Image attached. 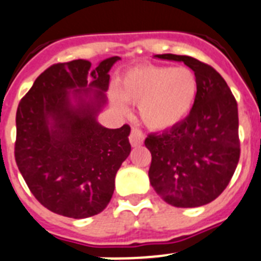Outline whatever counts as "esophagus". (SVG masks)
<instances>
[{
	"label": "esophagus",
	"mask_w": 261,
	"mask_h": 261,
	"mask_svg": "<svg viewBox=\"0 0 261 261\" xmlns=\"http://www.w3.org/2000/svg\"><path fill=\"white\" fill-rule=\"evenodd\" d=\"M143 142H144V134H143L139 128L134 127L130 134L131 145H133V147H139V145L143 144Z\"/></svg>",
	"instance_id": "1"
}]
</instances>
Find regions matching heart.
Returning a JSON list of instances; mask_svg holds the SVG:
<instances>
[{
  "instance_id": "heart-1",
  "label": "heart",
  "mask_w": 261,
  "mask_h": 261,
  "mask_svg": "<svg viewBox=\"0 0 261 261\" xmlns=\"http://www.w3.org/2000/svg\"><path fill=\"white\" fill-rule=\"evenodd\" d=\"M198 79L187 67L142 63L119 76L112 101L119 112L127 104L139 105V116L148 128L175 127L192 110L198 96Z\"/></svg>"
}]
</instances>
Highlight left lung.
<instances>
[{
  "mask_svg": "<svg viewBox=\"0 0 261 261\" xmlns=\"http://www.w3.org/2000/svg\"><path fill=\"white\" fill-rule=\"evenodd\" d=\"M183 62L198 79L189 116L163 134H149V182L168 204L205 205L226 189L239 161L238 105L226 82L212 66L189 56L156 55Z\"/></svg>",
  "mask_w": 261,
  "mask_h": 261,
  "instance_id": "obj_1",
  "label": "left lung"
}]
</instances>
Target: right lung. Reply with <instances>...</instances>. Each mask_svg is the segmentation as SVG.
<instances>
[{
	"label": "right lung",
	"instance_id": "add662e5",
	"mask_svg": "<svg viewBox=\"0 0 261 261\" xmlns=\"http://www.w3.org/2000/svg\"><path fill=\"white\" fill-rule=\"evenodd\" d=\"M119 57L56 63L37 76L16 110L15 161L35 198L51 212L86 218L102 212L128 157L130 126L97 122Z\"/></svg>",
	"mask_w": 261,
	"mask_h": 261
}]
</instances>
